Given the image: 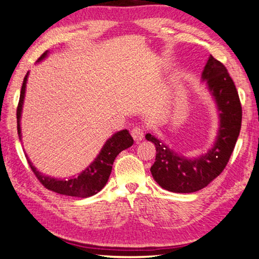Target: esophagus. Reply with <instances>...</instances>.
Masks as SVG:
<instances>
[{
  "instance_id": "34e87169",
  "label": "esophagus",
  "mask_w": 259,
  "mask_h": 259,
  "mask_svg": "<svg viewBox=\"0 0 259 259\" xmlns=\"http://www.w3.org/2000/svg\"><path fill=\"white\" fill-rule=\"evenodd\" d=\"M131 136L135 139V142H140V140L144 139V130L139 126H135V128L131 130Z\"/></svg>"
}]
</instances>
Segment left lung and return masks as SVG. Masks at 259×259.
<instances>
[{"mask_svg": "<svg viewBox=\"0 0 259 259\" xmlns=\"http://www.w3.org/2000/svg\"><path fill=\"white\" fill-rule=\"evenodd\" d=\"M202 80L207 83L219 112L216 142L207 153L196 159H186L153 135L145 136L156 148L155 162L151 166L152 176L166 191L193 193L207 186L225 169L239 137L242 107L226 67L210 56L202 72Z\"/></svg>", "mask_w": 259, "mask_h": 259, "instance_id": "left-lung-1", "label": "left lung"}]
</instances>
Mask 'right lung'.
I'll list each match as a JSON object with an SVG mask.
<instances>
[{
	"mask_svg": "<svg viewBox=\"0 0 259 259\" xmlns=\"http://www.w3.org/2000/svg\"><path fill=\"white\" fill-rule=\"evenodd\" d=\"M48 52L46 51L38 61L46 58ZM28 73L24 77L23 85H21L20 98L17 107V130H18L19 137H21L20 130V116L21 111H23V104L25 98L26 91V83H27ZM134 144V139L131 137L128 130H121L119 133L114 134L109 138L105 145L103 146L102 151L96 157L95 161L88 168L82 171L77 177H72L65 181V179H56L50 176H46L41 172H38L36 168L32 164V162L28 160L30 169L36 178L40 181L43 186L52 192L58 193V194L67 195V196H76V198H88V196L95 195L102 188L106 185L109 175L112 172V165L115 157L119 155L125 148L130 147Z\"/></svg>",
	"mask_w": 259,
	"mask_h": 259,
	"instance_id": "right-lung-1",
	"label": "right lung"
}]
</instances>
